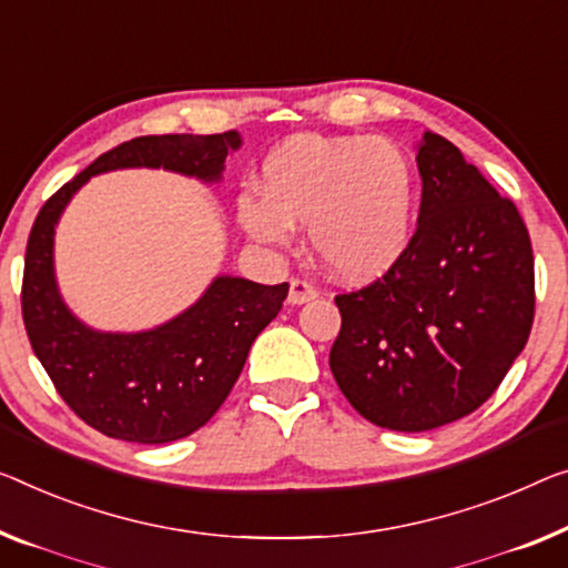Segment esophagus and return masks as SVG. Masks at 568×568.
I'll use <instances>...</instances> for the list:
<instances>
[{
    "label": "esophagus",
    "mask_w": 568,
    "mask_h": 568,
    "mask_svg": "<svg viewBox=\"0 0 568 568\" xmlns=\"http://www.w3.org/2000/svg\"><path fill=\"white\" fill-rule=\"evenodd\" d=\"M313 298H318L316 287H313L308 281L293 277V281H291V293H287V301H291L293 306H301V303H308Z\"/></svg>",
    "instance_id": "1"
}]
</instances>
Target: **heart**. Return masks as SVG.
<instances>
[{
	"instance_id": "heart-1",
	"label": "heart",
	"mask_w": 568,
	"mask_h": 568,
	"mask_svg": "<svg viewBox=\"0 0 568 568\" xmlns=\"http://www.w3.org/2000/svg\"><path fill=\"white\" fill-rule=\"evenodd\" d=\"M257 189L236 199L242 230L285 244L306 224L313 255L346 283L385 275L410 244L416 173L393 140L295 134L265 158Z\"/></svg>"
}]
</instances>
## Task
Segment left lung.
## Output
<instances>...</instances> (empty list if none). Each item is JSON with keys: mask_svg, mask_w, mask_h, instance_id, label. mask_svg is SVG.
Returning <instances> with one entry per match:
<instances>
[{"mask_svg": "<svg viewBox=\"0 0 568 568\" xmlns=\"http://www.w3.org/2000/svg\"><path fill=\"white\" fill-rule=\"evenodd\" d=\"M416 234L375 283L336 295L328 354L352 408L390 430H430L477 410L526 346L536 275L526 224L459 148L426 132Z\"/></svg>", "mask_w": 568, "mask_h": 568, "instance_id": "8db88e82", "label": "left lung"}]
</instances>
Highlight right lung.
Listing matches in <instances>:
<instances>
[{
	"label": "right lung",
	"mask_w": 568,
	"mask_h": 568,
	"mask_svg": "<svg viewBox=\"0 0 568 568\" xmlns=\"http://www.w3.org/2000/svg\"><path fill=\"white\" fill-rule=\"evenodd\" d=\"M240 132L148 134L99 155L45 201L32 224L22 275V318L32 352L75 416L109 438L168 444L191 436L222 408L257 334L283 308L287 283L219 275L191 308L150 332H97L58 293L53 236L73 193L91 175L122 168L216 183Z\"/></svg>",
	"instance_id": "1"
}]
</instances>
